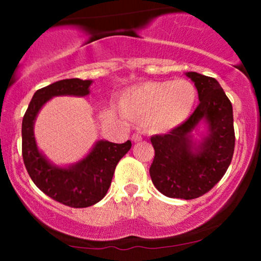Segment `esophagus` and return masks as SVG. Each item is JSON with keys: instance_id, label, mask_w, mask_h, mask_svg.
Listing matches in <instances>:
<instances>
[{"instance_id": "obj_1", "label": "esophagus", "mask_w": 261, "mask_h": 261, "mask_svg": "<svg viewBox=\"0 0 261 261\" xmlns=\"http://www.w3.org/2000/svg\"><path fill=\"white\" fill-rule=\"evenodd\" d=\"M141 140H142V136H141L140 133L133 134V141H135V142H137V141H141Z\"/></svg>"}]
</instances>
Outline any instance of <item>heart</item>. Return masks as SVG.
Instances as JSON below:
<instances>
[{"label": "heart", "instance_id": "1", "mask_svg": "<svg viewBox=\"0 0 261 261\" xmlns=\"http://www.w3.org/2000/svg\"><path fill=\"white\" fill-rule=\"evenodd\" d=\"M197 92L190 81H149L135 86L122 97V108L142 119L153 133H168L181 125L195 107Z\"/></svg>", "mask_w": 261, "mask_h": 261}]
</instances>
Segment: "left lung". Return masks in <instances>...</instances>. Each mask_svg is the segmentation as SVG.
Wrapping results in <instances>:
<instances>
[{
	"mask_svg": "<svg viewBox=\"0 0 261 261\" xmlns=\"http://www.w3.org/2000/svg\"><path fill=\"white\" fill-rule=\"evenodd\" d=\"M195 83L199 106L181 125L151 137L154 158L149 175L158 191L168 197L191 200L202 196L222 179L234 152L232 103L212 77L187 72ZM200 121L209 134L196 148L191 131Z\"/></svg>",
	"mask_w": 261,
	"mask_h": 261,
	"instance_id": "8db88e82",
	"label": "left lung"
}]
</instances>
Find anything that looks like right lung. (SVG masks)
Returning a JSON list of instances; mask_svg holds the SVG:
<instances>
[{"label": "right lung", "mask_w": 261, "mask_h": 261, "mask_svg": "<svg viewBox=\"0 0 261 261\" xmlns=\"http://www.w3.org/2000/svg\"><path fill=\"white\" fill-rule=\"evenodd\" d=\"M91 80H62L38 89L33 95L22 122V155L34 184L55 201L76 208L88 207L107 195L116 164L131 148V141L113 143L98 141L86 158L67 168L50 163L38 149L34 121L39 110L56 95L89 94Z\"/></svg>", "instance_id": "1"}]
</instances>
